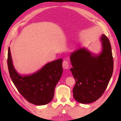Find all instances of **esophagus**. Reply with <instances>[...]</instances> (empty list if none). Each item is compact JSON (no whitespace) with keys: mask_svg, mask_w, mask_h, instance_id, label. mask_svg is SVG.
<instances>
[{"mask_svg":"<svg viewBox=\"0 0 121 121\" xmlns=\"http://www.w3.org/2000/svg\"><path fill=\"white\" fill-rule=\"evenodd\" d=\"M62 66L64 69H68L69 68V62L65 60L63 62Z\"/></svg>","mask_w":121,"mask_h":121,"instance_id":"1","label":"esophagus"}]
</instances>
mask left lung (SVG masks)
Returning a JSON list of instances; mask_svg holds the SVG:
<instances>
[{"instance_id":"obj_1","label":"left lung","mask_w":121,"mask_h":121,"mask_svg":"<svg viewBox=\"0 0 121 121\" xmlns=\"http://www.w3.org/2000/svg\"><path fill=\"white\" fill-rule=\"evenodd\" d=\"M101 50L98 54L80 47L70 55V69L76 81L73 97L81 104H91L98 99L106 91L113 71L111 46L104 34L100 37Z\"/></svg>"}]
</instances>
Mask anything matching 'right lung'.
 Here are the masks:
<instances>
[{
	"mask_svg": "<svg viewBox=\"0 0 121 121\" xmlns=\"http://www.w3.org/2000/svg\"><path fill=\"white\" fill-rule=\"evenodd\" d=\"M62 61L59 59L51 61L34 73L21 75L15 70L8 48V67L12 82L27 101L37 106L45 105L52 100L56 86L63 73Z\"/></svg>",
	"mask_w": 121,
	"mask_h": 121,
	"instance_id": "add662e5",
	"label": "right lung"
}]
</instances>
